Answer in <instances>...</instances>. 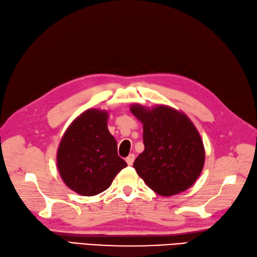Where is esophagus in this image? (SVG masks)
I'll return each mask as SVG.
<instances>
[{
  "instance_id": "34e87169",
  "label": "esophagus",
  "mask_w": 257,
  "mask_h": 257,
  "mask_svg": "<svg viewBox=\"0 0 257 257\" xmlns=\"http://www.w3.org/2000/svg\"><path fill=\"white\" fill-rule=\"evenodd\" d=\"M135 154H129V156L126 158V162H127V164L128 165H133L134 164V161H135Z\"/></svg>"
}]
</instances>
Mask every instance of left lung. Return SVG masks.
Wrapping results in <instances>:
<instances>
[{
	"instance_id": "left-lung-1",
	"label": "left lung",
	"mask_w": 257,
	"mask_h": 257,
	"mask_svg": "<svg viewBox=\"0 0 257 257\" xmlns=\"http://www.w3.org/2000/svg\"><path fill=\"white\" fill-rule=\"evenodd\" d=\"M130 110L143 124L145 151L134 162L138 175L162 196L188 189L205 164L204 143L192 120L165 105L150 109L134 104Z\"/></svg>"
}]
</instances>
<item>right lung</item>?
Returning a JSON list of instances; mask_svg holds the SVG:
<instances>
[{
	"instance_id": "1",
	"label": "right lung",
	"mask_w": 257,
	"mask_h": 257,
	"mask_svg": "<svg viewBox=\"0 0 257 257\" xmlns=\"http://www.w3.org/2000/svg\"><path fill=\"white\" fill-rule=\"evenodd\" d=\"M107 119L106 110H85L65 130L59 145V173L64 184L80 195L104 192L127 166L118 156L117 142L107 128Z\"/></svg>"
}]
</instances>
